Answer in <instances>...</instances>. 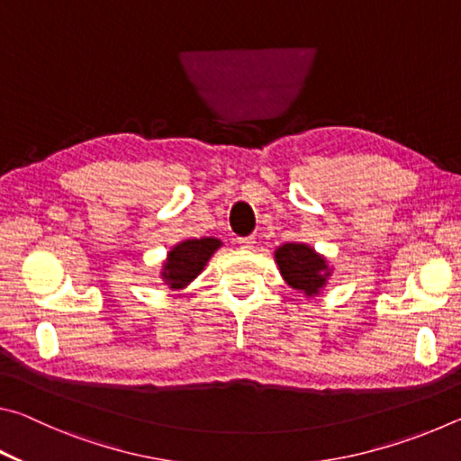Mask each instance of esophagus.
Listing matches in <instances>:
<instances>
[{"label":"esophagus","instance_id":"esophagus-1","mask_svg":"<svg viewBox=\"0 0 461 461\" xmlns=\"http://www.w3.org/2000/svg\"><path fill=\"white\" fill-rule=\"evenodd\" d=\"M238 244L244 248V249H252L254 244H256V238L254 236H248V238H240Z\"/></svg>","mask_w":461,"mask_h":461}]
</instances>
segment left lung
I'll list each match as a JSON object with an SVG mask.
<instances>
[{
    "label": "left lung",
    "mask_w": 461,
    "mask_h": 461,
    "mask_svg": "<svg viewBox=\"0 0 461 461\" xmlns=\"http://www.w3.org/2000/svg\"><path fill=\"white\" fill-rule=\"evenodd\" d=\"M275 262L285 283L311 299L319 296L333 275L323 254L303 241H286L275 249Z\"/></svg>",
    "instance_id": "obj_1"
}]
</instances>
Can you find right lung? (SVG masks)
Wrapping results in <instances>:
<instances>
[{"instance_id": "1", "label": "right lung", "mask_w": 461, "mask_h": 461, "mask_svg": "<svg viewBox=\"0 0 461 461\" xmlns=\"http://www.w3.org/2000/svg\"><path fill=\"white\" fill-rule=\"evenodd\" d=\"M223 246L220 238L183 240L168 249L160 268V278L170 291H183L205 270L212 256Z\"/></svg>"}]
</instances>
